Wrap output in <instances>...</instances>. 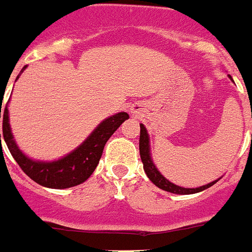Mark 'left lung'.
<instances>
[{
  "label": "left lung",
  "mask_w": 252,
  "mask_h": 252,
  "mask_svg": "<svg viewBox=\"0 0 252 252\" xmlns=\"http://www.w3.org/2000/svg\"><path fill=\"white\" fill-rule=\"evenodd\" d=\"M231 78V75H230ZM232 79V78H231ZM139 149H140V157H141V161L144 164V170H145L146 175L149 179L153 182L157 187H159L162 190L166 192L175 193V194H193V193L202 192L204 189L212 187L213 184L217 183V180L212 182V183L207 184V186L199 187V188H183V187L175 186V184L170 183L166 178L162 177L159 173L155 165H154L153 160L150 157V148H149V136L146 132V128L144 127V125H140V142H139Z\"/></svg>",
  "instance_id": "obj_1"
}]
</instances>
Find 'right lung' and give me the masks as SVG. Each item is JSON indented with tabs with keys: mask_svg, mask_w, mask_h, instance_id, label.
<instances>
[{
	"mask_svg": "<svg viewBox=\"0 0 252 252\" xmlns=\"http://www.w3.org/2000/svg\"><path fill=\"white\" fill-rule=\"evenodd\" d=\"M25 68L26 66L22 68L20 74L24 72ZM1 116L2 135H3L4 142L22 171L40 186L54 189L70 188V187L86 182L98 165L107 140L112 136V133L120 127V125L125 120L128 119V115L126 112H120L115 116H111L102 124H99L98 127L91 133L90 137L73 153L57 161L41 162L29 159L16 146L13 141L12 133H11L10 124H8L7 106L4 107L3 111L0 110V119Z\"/></svg>",
	"mask_w": 252,
	"mask_h": 252,
	"instance_id": "obj_1",
	"label": "right lung"
}]
</instances>
